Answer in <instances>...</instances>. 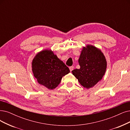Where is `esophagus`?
<instances>
[{
	"instance_id": "esophagus-1",
	"label": "esophagus",
	"mask_w": 130,
	"mask_h": 130,
	"mask_svg": "<svg viewBox=\"0 0 130 130\" xmlns=\"http://www.w3.org/2000/svg\"><path fill=\"white\" fill-rule=\"evenodd\" d=\"M74 68V66H71V67H69V69H70V71H72V70H73Z\"/></svg>"
}]
</instances>
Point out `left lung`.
I'll use <instances>...</instances> for the list:
<instances>
[{"mask_svg": "<svg viewBox=\"0 0 130 130\" xmlns=\"http://www.w3.org/2000/svg\"><path fill=\"white\" fill-rule=\"evenodd\" d=\"M78 63L80 69L71 72L81 85L87 89L100 81L106 71L107 61L104 54L100 49L91 45L83 47Z\"/></svg>", "mask_w": 130, "mask_h": 130, "instance_id": "8db88e82", "label": "left lung"}]
</instances>
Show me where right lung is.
I'll return each mask as SVG.
<instances>
[{
  "label": "right lung",
  "instance_id": "add662e5",
  "mask_svg": "<svg viewBox=\"0 0 130 130\" xmlns=\"http://www.w3.org/2000/svg\"><path fill=\"white\" fill-rule=\"evenodd\" d=\"M32 70L38 83L50 90L59 85L62 77L70 72L63 61L51 50L46 49L38 52L32 62Z\"/></svg>",
  "mask_w": 130,
  "mask_h": 130
}]
</instances>
